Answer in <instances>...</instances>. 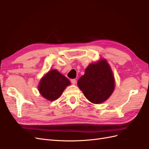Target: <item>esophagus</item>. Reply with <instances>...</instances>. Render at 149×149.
I'll list each match as a JSON object with an SVG mask.
<instances>
[{
    "instance_id": "1",
    "label": "esophagus",
    "mask_w": 149,
    "mask_h": 149,
    "mask_svg": "<svg viewBox=\"0 0 149 149\" xmlns=\"http://www.w3.org/2000/svg\"><path fill=\"white\" fill-rule=\"evenodd\" d=\"M71 83L73 84H75L76 83V80L75 79H71Z\"/></svg>"
}]
</instances>
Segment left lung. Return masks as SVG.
<instances>
[{"instance_id":"obj_1","label":"left lung","mask_w":149,"mask_h":149,"mask_svg":"<svg viewBox=\"0 0 149 149\" xmlns=\"http://www.w3.org/2000/svg\"><path fill=\"white\" fill-rule=\"evenodd\" d=\"M78 86L90 102H104L113 93L115 80L109 65L105 59L89 65Z\"/></svg>"}]
</instances>
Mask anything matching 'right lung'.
<instances>
[{"mask_svg": "<svg viewBox=\"0 0 149 149\" xmlns=\"http://www.w3.org/2000/svg\"><path fill=\"white\" fill-rule=\"evenodd\" d=\"M70 83L69 79L57 70H53L48 71L41 79L38 88L43 97L48 101H54L60 97Z\"/></svg>", "mask_w": 149, "mask_h": 149, "instance_id": "obj_1", "label": "right lung"}]
</instances>
